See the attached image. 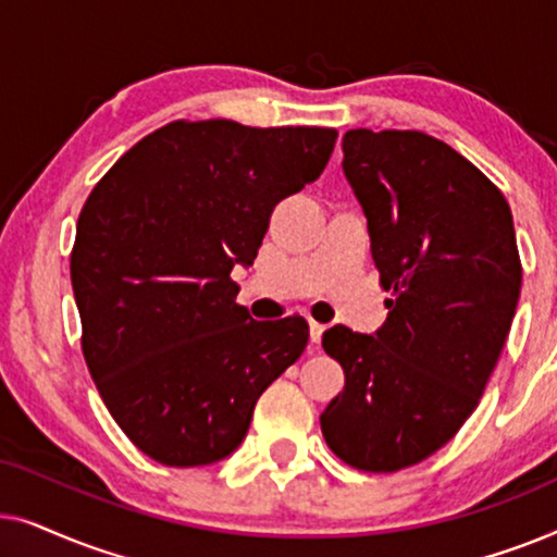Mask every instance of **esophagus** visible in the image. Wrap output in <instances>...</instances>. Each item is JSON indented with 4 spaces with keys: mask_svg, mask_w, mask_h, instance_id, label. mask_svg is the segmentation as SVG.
<instances>
[{
    "mask_svg": "<svg viewBox=\"0 0 557 557\" xmlns=\"http://www.w3.org/2000/svg\"><path fill=\"white\" fill-rule=\"evenodd\" d=\"M322 334H324V324H319V322H309L311 349H319V342H322Z\"/></svg>",
    "mask_w": 557,
    "mask_h": 557,
    "instance_id": "34e87169",
    "label": "esophagus"
}]
</instances>
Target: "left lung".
Here are the masks:
<instances>
[{
    "label": "left lung",
    "mask_w": 557,
    "mask_h": 557,
    "mask_svg": "<svg viewBox=\"0 0 557 557\" xmlns=\"http://www.w3.org/2000/svg\"><path fill=\"white\" fill-rule=\"evenodd\" d=\"M342 151L393 299L375 334L324 332L345 391L319 421L349 467L398 471L436 454L474 413L512 326L522 265L505 195L448 144L352 128Z\"/></svg>",
    "instance_id": "obj_1"
}]
</instances>
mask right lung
Segmentation results:
<instances>
[{
  "mask_svg": "<svg viewBox=\"0 0 557 557\" xmlns=\"http://www.w3.org/2000/svg\"><path fill=\"white\" fill-rule=\"evenodd\" d=\"M337 132L174 121L126 151L83 205L71 281L83 357L136 448L205 467L246 438L256 400L299 360L304 317L235 304L273 208L319 180Z\"/></svg>",
  "mask_w": 557,
  "mask_h": 557,
  "instance_id": "1",
  "label": "right lung"
}]
</instances>
